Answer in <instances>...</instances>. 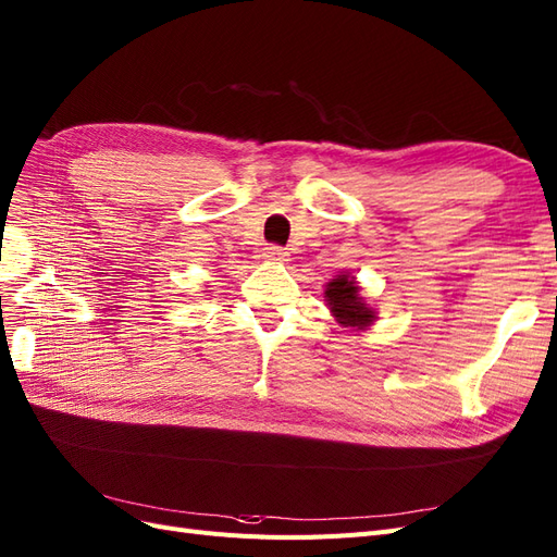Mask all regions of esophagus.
Listing matches in <instances>:
<instances>
[{
    "instance_id": "1",
    "label": "esophagus",
    "mask_w": 557,
    "mask_h": 557,
    "mask_svg": "<svg viewBox=\"0 0 557 557\" xmlns=\"http://www.w3.org/2000/svg\"><path fill=\"white\" fill-rule=\"evenodd\" d=\"M288 256H290V252L281 248V246H267L264 248V258L272 260V262H288Z\"/></svg>"
}]
</instances>
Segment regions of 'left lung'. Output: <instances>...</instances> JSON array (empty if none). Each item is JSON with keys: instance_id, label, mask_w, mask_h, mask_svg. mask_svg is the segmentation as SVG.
Segmentation results:
<instances>
[{"instance_id": "8db88e82", "label": "left lung", "mask_w": 557, "mask_h": 557, "mask_svg": "<svg viewBox=\"0 0 557 557\" xmlns=\"http://www.w3.org/2000/svg\"><path fill=\"white\" fill-rule=\"evenodd\" d=\"M327 305L332 309V313L336 315L342 325H350V327H364L374 320V311L367 309L364 299L360 297V288L356 285L348 274H342L332 278V283L327 285L325 290Z\"/></svg>"}]
</instances>
